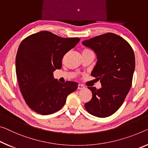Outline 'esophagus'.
Returning a JSON list of instances; mask_svg holds the SVG:
<instances>
[{"label": "esophagus", "instance_id": "34e87169", "mask_svg": "<svg viewBox=\"0 0 148 148\" xmlns=\"http://www.w3.org/2000/svg\"><path fill=\"white\" fill-rule=\"evenodd\" d=\"M85 88V87L81 84H79L78 85V89H83V88Z\"/></svg>", "mask_w": 148, "mask_h": 148}]
</instances>
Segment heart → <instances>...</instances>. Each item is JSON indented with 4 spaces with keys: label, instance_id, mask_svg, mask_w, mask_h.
<instances>
[{
    "label": "heart",
    "instance_id": "heart-1",
    "mask_svg": "<svg viewBox=\"0 0 148 148\" xmlns=\"http://www.w3.org/2000/svg\"><path fill=\"white\" fill-rule=\"evenodd\" d=\"M91 51V50H90L89 49H87V48H86V49H83V52H87V51Z\"/></svg>",
    "mask_w": 148,
    "mask_h": 148
}]
</instances>
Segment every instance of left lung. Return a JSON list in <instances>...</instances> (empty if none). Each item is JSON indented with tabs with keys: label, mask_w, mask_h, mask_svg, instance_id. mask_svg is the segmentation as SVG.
Wrapping results in <instances>:
<instances>
[{
	"label": "left lung",
	"mask_w": 148,
	"mask_h": 148,
	"mask_svg": "<svg viewBox=\"0 0 148 148\" xmlns=\"http://www.w3.org/2000/svg\"><path fill=\"white\" fill-rule=\"evenodd\" d=\"M83 44L97 53L91 76L102 85L99 89L88 87L92 97L85 104V109L95 116H109L122 106L131 88L135 69L133 49L124 38L110 32L83 41Z\"/></svg>",
	"instance_id": "8db88e82"
}]
</instances>
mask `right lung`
<instances>
[{
  "instance_id": "right-lung-1",
  "label": "right lung",
  "mask_w": 148,
  "mask_h": 148,
  "mask_svg": "<svg viewBox=\"0 0 148 148\" xmlns=\"http://www.w3.org/2000/svg\"><path fill=\"white\" fill-rule=\"evenodd\" d=\"M79 40L41 31L28 36L20 44L16 73L22 97L34 112L42 115L57 112L64 105L68 95L77 90L78 83H61L53 78V72L61 69L63 56Z\"/></svg>"
}]
</instances>
